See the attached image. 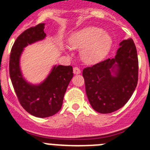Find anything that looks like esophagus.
<instances>
[{"label": "esophagus", "instance_id": "obj_1", "mask_svg": "<svg viewBox=\"0 0 150 150\" xmlns=\"http://www.w3.org/2000/svg\"><path fill=\"white\" fill-rule=\"evenodd\" d=\"M81 73V71H80V69L78 67H74V74H79Z\"/></svg>", "mask_w": 150, "mask_h": 150}]
</instances>
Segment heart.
Returning a JSON list of instances; mask_svg holds the SVG:
<instances>
[{"label": "heart", "mask_w": 150, "mask_h": 150, "mask_svg": "<svg viewBox=\"0 0 150 150\" xmlns=\"http://www.w3.org/2000/svg\"><path fill=\"white\" fill-rule=\"evenodd\" d=\"M69 46L81 50V58L88 64H95L107 55L112 46L110 36L99 27L90 26L74 33L68 40Z\"/></svg>", "instance_id": "b5f03b06"}]
</instances>
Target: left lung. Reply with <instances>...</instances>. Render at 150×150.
<instances>
[{
	"label": "left lung",
	"instance_id": "1",
	"mask_svg": "<svg viewBox=\"0 0 150 150\" xmlns=\"http://www.w3.org/2000/svg\"><path fill=\"white\" fill-rule=\"evenodd\" d=\"M114 66L118 68L112 69ZM116 74L111 75L110 71ZM86 91L94 110L100 113L115 112L126 104L138 81V58L132 39L120 43L113 59H107L83 69Z\"/></svg>",
	"mask_w": 150,
	"mask_h": 150
}]
</instances>
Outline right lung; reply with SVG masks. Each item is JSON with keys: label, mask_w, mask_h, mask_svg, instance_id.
I'll return each mask as SVG.
<instances>
[{"label": "right lung", "mask_w": 150, "mask_h": 150, "mask_svg": "<svg viewBox=\"0 0 150 150\" xmlns=\"http://www.w3.org/2000/svg\"><path fill=\"white\" fill-rule=\"evenodd\" d=\"M46 37L44 24L33 26L22 33L13 45L10 56V76L21 106L30 114L45 118L55 115L62 108L64 96L74 74L72 66H55L39 86H31L23 79L19 58L24 47Z\"/></svg>", "instance_id": "add662e5"}]
</instances>
